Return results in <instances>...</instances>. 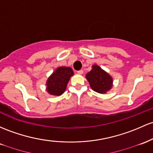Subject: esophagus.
Returning <instances> with one entry per match:
<instances>
[{"mask_svg": "<svg viewBox=\"0 0 153 153\" xmlns=\"http://www.w3.org/2000/svg\"><path fill=\"white\" fill-rule=\"evenodd\" d=\"M78 73L80 74V75H82L83 73V70H80L79 71H78Z\"/></svg>", "mask_w": 153, "mask_h": 153, "instance_id": "1", "label": "esophagus"}]
</instances>
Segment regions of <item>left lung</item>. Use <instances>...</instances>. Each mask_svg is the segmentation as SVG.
<instances>
[{
    "mask_svg": "<svg viewBox=\"0 0 153 153\" xmlns=\"http://www.w3.org/2000/svg\"><path fill=\"white\" fill-rule=\"evenodd\" d=\"M92 90L100 94H106L112 88L113 79L109 73L99 65H92V69L85 75Z\"/></svg>",
    "mask_w": 153,
    "mask_h": 153,
    "instance_id": "left-lung-1",
    "label": "left lung"
}]
</instances>
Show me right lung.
Masks as SVG:
<instances>
[{
    "instance_id": "right-lung-1",
    "label": "right lung",
    "mask_w": 153,
    "mask_h": 153,
    "mask_svg": "<svg viewBox=\"0 0 153 153\" xmlns=\"http://www.w3.org/2000/svg\"><path fill=\"white\" fill-rule=\"evenodd\" d=\"M73 75V70L70 67H59L47 79V92L53 96H61L66 90L69 80Z\"/></svg>"
}]
</instances>
